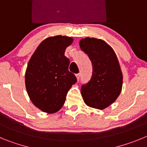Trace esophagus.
Here are the masks:
<instances>
[{"instance_id": "34e87169", "label": "esophagus", "mask_w": 147, "mask_h": 147, "mask_svg": "<svg viewBox=\"0 0 147 147\" xmlns=\"http://www.w3.org/2000/svg\"><path fill=\"white\" fill-rule=\"evenodd\" d=\"M76 77H77V79H78V80H80V73L77 74V75H76Z\"/></svg>"}]
</instances>
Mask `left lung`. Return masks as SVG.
Wrapping results in <instances>:
<instances>
[{"mask_svg":"<svg viewBox=\"0 0 147 147\" xmlns=\"http://www.w3.org/2000/svg\"><path fill=\"white\" fill-rule=\"evenodd\" d=\"M80 47L92 61L91 80L81 87L87 105L102 110L117 99L122 87V74L119 61L111 46L101 39L86 38Z\"/></svg>","mask_w":147,"mask_h":147,"instance_id":"obj_1","label":"left lung"}]
</instances>
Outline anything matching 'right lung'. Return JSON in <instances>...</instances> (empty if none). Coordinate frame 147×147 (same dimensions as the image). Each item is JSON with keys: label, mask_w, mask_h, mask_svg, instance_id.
Returning a JSON list of instances; mask_svg holds the SVG:
<instances>
[{"label": "right lung", "mask_w": 147, "mask_h": 147, "mask_svg": "<svg viewBox=\"0 0 147 147\" xmlns=\"http://www.w3.org/2000/svg\"><path fill=\"white\" fill-rule=\"evenodd\" d=\"M72 38L62 36L49 37L41 42L28 64L26 86L34 105L46 113H53L61 108L66 96L77 82L69 71V59L65 50Z\"/></svg>", "instance_id": "1"}]
</instances>
